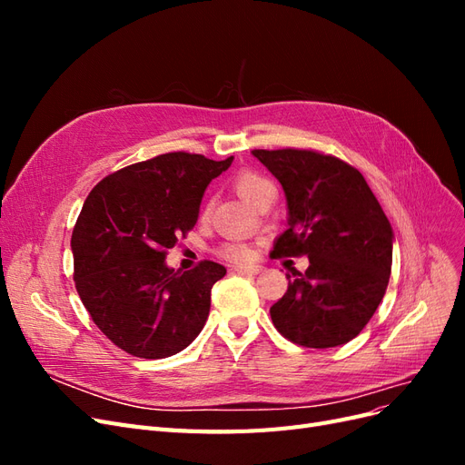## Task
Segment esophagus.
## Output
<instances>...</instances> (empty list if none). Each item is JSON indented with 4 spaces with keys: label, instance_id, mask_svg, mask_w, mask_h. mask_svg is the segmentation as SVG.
Returning a JSON list of instances; mask_svg holds the SVG:
<instances>
[{
    "label": "esophagus",
    "instance_id": "1",
    "mask_svg": "<svg viewBox=\"0 0 465 465\" xmlns=\"http://www.w3.org/2000/svg\"><path fill=\"white\" fill-rule=\"evenodd\" d=\"M262 270H263L262 265H236L234 267V272L248 273V275H258V273H262Z\"/></svg>",
    "mask_w": 465,
    "mask_h": 465
}]
</instances>
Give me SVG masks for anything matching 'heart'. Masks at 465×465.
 I'll return each instance as SVG.
<instances>
[{
	"instance_id": "heart-1",
	"label": "heart",
	"mask_w": 465,
	"mask_h": 465,
	"mask_svg": "<svg viewBox=\"0 0 465 465\" xmlns=\"http://www.w3.org/2000/svg\"><path fill=\"white\" fill-rule=\"evenodd\" d=\"M267 188H272L270 182H267L263 176H260L256 173H250V171L241 173L234 180L236 193L241 195V200H244L248 205H254V202L260 198L262 192ZM219 252L223 258H227L231 262H246L252 258V254H254L250 246L241 244V242L223 244L219 248Z\"/></svg>"
}]
</instances>
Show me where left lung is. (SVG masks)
<instances>
[{
	"mask_svg": "<svg viewBox=\"0 0 465 465\" xmlns=\"http://www.w3.org/2000/svg\"><path fill=\"white\" fill-rule=\"evenodd\" d=\"M252 154L283 186L287 231L277 256H308V270L287 275L289 287L270 314L289 341L328 349L367 326L388 287L393 231L367 180L351 164L302 149Z\"/></svg>",
	"mask_w": 465,
	"mask_h": 465,
	"instance_id": "1",
	"label": "left lung"
}]
</instances>
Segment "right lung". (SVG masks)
<instances>
[{
    "instance_id": "1",
    "label": "right lung",
    "mask_w": 465,
    "mask_h": 465,
    "mask_svg": "<svg viewBox=\"0 0 465 465\" xmlns=\"http://www.w3.org/2000/svg\"><path fill=\"white\" fill-rule=\"evenodd\" d=\"M232 159L159 154L106 176L83 203L72 234L75 287L98 330L125 353L171 357L203 330L211 287L227 270L205 260L174 272L164 260Z\"/></svg>"
}]
</instances>
